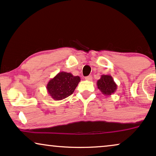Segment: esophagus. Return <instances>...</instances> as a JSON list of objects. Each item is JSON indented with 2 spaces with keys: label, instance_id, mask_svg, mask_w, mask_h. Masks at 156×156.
<instances>
[{
  "label": "esophagus",
  "instance_id": "esophagus-1",
  "mask_svg": "<svg viewBox=\"0 0 156 156\" xmlns=\"http://www.w3.org/2000/svg\"><path fill=\"white\" fill-rule=\"evenodd\" d=\"M85 79H86V80H92V76H88L85 77Z\"/></svg>",
  "mask_w": 156,
  "mask_h": 156
}]
</instances>
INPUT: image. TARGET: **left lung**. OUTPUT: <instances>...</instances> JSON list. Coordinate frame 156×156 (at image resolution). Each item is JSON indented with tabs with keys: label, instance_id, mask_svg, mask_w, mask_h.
<instances>
[{
	"label": "left lung",
	"instance_id": "left-lung-1",
	"mask_svg": "<svg viewBox=\"0 0 156 156\" xmlns=\"http://www.w3.org/2000/svg\"><path fill=\"white\" fill-rule=\"evenodd\" d=\"M96 84L98 89L104 96H111L117 89V85L110 75H102Z\"/></svg>",
	"mask_w": 156,
	"mask_h": 156
}]
</instances>
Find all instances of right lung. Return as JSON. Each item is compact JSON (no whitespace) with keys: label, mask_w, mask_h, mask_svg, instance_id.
Here are the masks:
<instances>
[{"label":"right lung","mask_w":156,"mask_h":156,"mask_svg":"<svg viewBox=\"0 0 156 156\" xmlns=\"http://www.w3.org/2000/svg\"><path fill=\"white\" fill-rule=\"evenodd\" d=\"M80 81L79 76H74L70 73L60 72L47 85V90L55 101H60L68 97Z\"/></svg>","instance_id":"right-lung-1"}]
</instances>
